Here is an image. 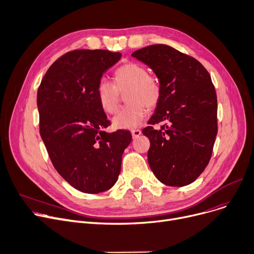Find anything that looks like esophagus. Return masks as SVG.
Returning <instances> with one entry per match:
<instances>
[{
	"instance_id": "1",
	"label": "esophagus",
	"mask_w": 254,
	"mask_h": 254,
	"mask_svg": "<svg viewBox=\"0 0 254 254\" xmlns=\"http://www.w3.org/2000/svg\"><path fill=\"white\" fill-rule=\"evenodd\" d=\"M131 134H132V137L136 138L141 134V131L139 129H133V130H131Z\"/></svg>"
}]
</instances>
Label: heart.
I'll list each match as a JSON object with an SVG mask.
<instances>
[{
	"mask_svg": "<svg viewBox=\"0 0 254 254\" xmlns=\"http://www.w3.org/2000/svg\"><path fill=\"white\" fill-rule=\"evenodd\" d=\"M114 83L101 79L96 94L102 110L114 115L118 112L121 94L126 91V102L129 103L113 120L119 129L137 128L147 114V108H154L159 103L162 88L159 79L148 73L141 64L130 62L119 67L114 73Z\"/></svg>",
	"mask_w": 254,
	"mask_h": 254,
	"instance_id": "obj_1",
	"label": "heart"
}]
</instances>
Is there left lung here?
Masks as SVG:
<instances>
[{
    "label": "left lung",
    "instance_id": "8db88e82",
    "mask_svg": "<svg viewBox=\"0 0 254 254\" xmlns=\"http://www.w3.org/2000/svg\"><path fill=\"white\" fill-rule=\"evenodd\" d=\"M132 57L153 69L162 88L150 126L142 130L151 142L149 165L165 185H189L207 167L218 129L211 76L197 60L165 44L143 47Z\"/></svg>",
    "mask_w": 254,
    "mask_h": 254
}]
</instances>
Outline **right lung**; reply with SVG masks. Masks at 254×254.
<instances>
[{"mask_svg":"<svg viewBox=\"0 0 254 254\" xmlns=\"http://www.w3.org/2000/svg\"><path fill=\"white\" fill-rule=\"evenodd\" d=\"M122 57L104 50H75L48 68L37 92L39 131L54 167L75 189L99 193L117 182L132 136L112 133L96 88Z\"/></svg>","mask_w":254,"mask_h":254,"instance_id":"right-lung-1","label":"right lung"}]
</instances>
